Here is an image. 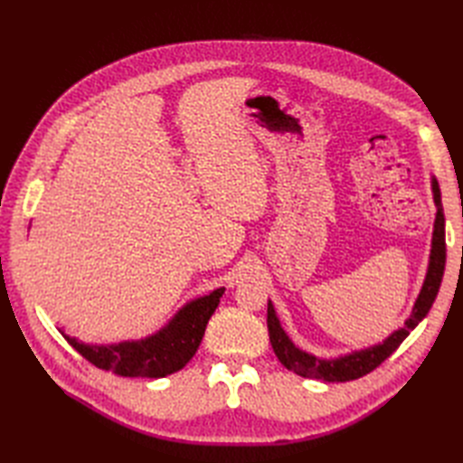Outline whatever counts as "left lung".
Listing matches in <instances>:
<instances>
[{"instance_id":"8db88e82","label":"left lung","mask_w":463,"mask_h":463,"mask_svg":"<svg viewBox=\"0 0 463 463\" xmlns=\"http://www.w3.org/2000/svg\"><path fill=\"white\" fill-rule=\"evenodd\" d=\"M432 199L437 204V218H434V230H432V241H430V255H429V266L427 276L421 291H419L417 301L413 305V311L410 318L405 320V325L398 330L392 332L386 340L381 344L359 349V352H352L347 355H340L335 359H320L311 354L303 352L296 344L289 340V335L284 332L279 318L274 311L272 301H269V317H266V325H269V335L270 344L276 357L282 365L299 376L305 378H317V381L325 383H347L355 381L359 376H365L367 373L374 371L384 359H388L396 352L398 345L408 338L410 332L421 322L430 307L437 299V293L440 289L444 264H446V240H444V210L440 201V189L437 179L432 177Z\"/></svg>"}]
</instances>
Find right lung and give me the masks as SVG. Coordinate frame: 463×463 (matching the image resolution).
I'll return each instance as SVG.
<instances>
[{
  "mask_svg": "<svg viewBox=\"0 0 463 463\" xmlns=\"http://www.w3.org/2000/svg\"><path fill=\"white\" fill-rule=\"evenodd\" d=\"M226 288L193 299L172 317L164 328L143 340H129L109 345H90L77 338L61 335L92 365L131 378H162L184 369L197 354L210 317L214 315Z\"/></svg>",
  "mask_w": 463,
  "mask_h": 463,
  "instance_id": "add662e5",
  "label": "right lung"
}]
</instances>
